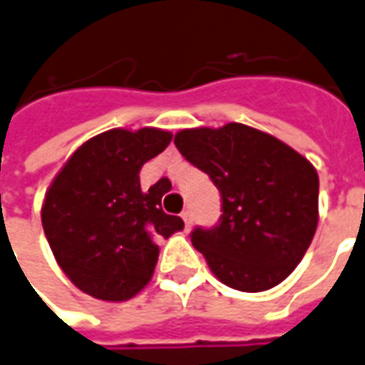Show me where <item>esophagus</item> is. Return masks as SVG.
Wrapping results in <instances>:
<instances>
[{"label": "esophagus", "instance_id": "34e87169", "mask_svg": "<svg viewBox=\"0 0 365 365\" xmlns=\"http://www.w3.org/2000/svg\"><path fill=\"white\" fill-rule=\"evenodd\" d=\"M182 219H183V223H185V229H190L191 223H193V213H191L190 209H185L182 213Z\"/></svg>", "mask_w": 365, "mask_h": 365}]
</instances>
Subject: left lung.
Instances as JSON below:
<instances>
[{
  "label": "left lung",
  "mask_w": 365,
  "mask_h": 365,
  "mask_svg": "<svg viewBox=\"0 0 365 365\" xmlns=\"http://www.w3.org/2000/svg\"><path fill=\"white\" fill-rule=\"evenodd\" d=\"M174 144L221 193L217 225L191 233V243L211 272L243 292L282 282L302 261L316 233L314 165L279 138L239 122L180 130Z\"/></svg>",
  "instance_id": "1"
}]
</instances>
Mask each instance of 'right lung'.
I'll return each mask as SVG.
<instances>
[{"mask_svg":"<svg viewBox=\"0 0 365 365\" xmlns=\"http://www.w3.org/2000/svg\"><path fill=\"white\" fill-rule=\"evenodd\" d=\"M170 142L172 132L160 128L106 130L76 148L45 193L41 221L51 251L93 298L136 297L156 269L158 237L183 229L182 217L162 209L168 178L140 187L142 165Z\"/></svg>","mask_w":365,"mask_h":365,"instance_id":"obj_1","label":"right lung"}]
</instances>
